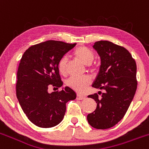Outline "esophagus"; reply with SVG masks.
I'll return each instance as SVG.
<instances>
[{
  "mask_svg": "<svg viewBox=\"0 0 149 149\" xmlns=\"http://www.w3.org/2000/svg\"><path fill=\"white\" fill-rule=\"evenodd\" d=\"M86 98V95H82V94H77V99L79 100H83Z\"/></svg>",
  "mask_w": 149,
  "mask_h": 149,
  "instance_id": "34e87169",
  "label": "esophagus"
}]
</instances>
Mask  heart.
Instances as JSON below:
<instances>
[{
    "mask_svg": "<svg viewBox=\"0 0 149 149\" xmlns=\"http://www.w3.org/2000/svg\"><path fill=\"white\" fill-rule=\"evenodd\" d=\"M74 55L80 60L85 65H90L94 59V54L91 49L85 46L78 47L74 50ZM67 61L65 56L60 58L57 64V69L61 74H65L67 72ZM91 78L88 76L71 77L67 80V85L77 92H84L88 85L91 83Z\"/></svg>",
    "mask_w": 149,
    "mask_h": 149,
    "instance_id": "b5f03b06",
    "label": "heart"
}]
</instances>
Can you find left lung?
I'll list each match as a JSON object with an SVG mask.
<instances>
[{
	"instance_id": "1",
	"label": "left lung",
	"mask_w": 149,
	"mask_h": 149,
	"mask_svg": "<svg viewBox=\"0 0 149 149\" xmlns=\"http://www.w3.org/2000/svg\"><path fill=\"white\" fill-rule=\"evenodd\" d=\"M93 48L100 56L101 65L92 85L104 92L101 98L97 93L88 96L95 100L97 107L87 120L93 127L108 129L123 118L133 99L137 89L136 63L124 47L109 41H97Z\"/></svg>"
}]
</instances>
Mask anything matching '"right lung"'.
Returning <instances> with one entry per match:
<instances>
[{
    "instance_id": "add662e5",
    "label": "right lung",
    "mask_w": 149,
    "mask_h": 149,
    "mask_svg": "<svg viewBox=\"0 0 149 149\" xmlns=\"http://www.w3.org/2000/svg\"><path fill=\"white\" fill-rule=\"evenodd\" d=\"M76 44L48 40L32 45L23 54L17 72V97L29 120L40 127L49 128L64 119L66 104L76 98L70 87L48 93V86L63 85L57 64Z\"/></svg>"
}]
</instances>
